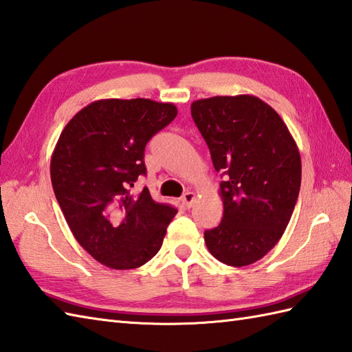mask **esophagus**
Wrapping results in <instances>:
<instances>
[{
  "label": "esophagus",
  "mask_w": 352,
  "mask_h": 352,
  "mask_svg": "<svg viewBox=\"0 0 352 352\" xmlns=\"http://www.w3.org/2000/svg\"><path fill=\"white\" fill-rule=\"evenodd\" d=\"M194 200H196V194H194L192 191H186L182 196V203L186 208H191Z\"/></svg>",
  "instance_id": "34e87169"
}]
</instances>
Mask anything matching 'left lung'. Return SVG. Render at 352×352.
<instances>
[{"label": "left lung", "mask_w": 352, "mask_h": 352, "mask_svg": "<svg viewBox=\"0 0 352 352\" xmlns=\"http://www.w3.org/2000/svg\"><path fill=\"white\" fill-rule=\"evenodd\" d=\"M191 116L226 181L223 220L205 232L217 261L247 267L283 236L301 185L298 146L282 117L254 95L194 100Z\"/></svg>", "instance_id": "left-lung-1"}]
</instances>
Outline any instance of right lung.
Masks as SVG:
<instances>
[{
	"mask_svg": "<svg viewBox=\"0 0 352 352\" xmlns=\"http://www.w3.org/2000/svg\"><path fill=\"white\" fill-rule=\"evenodd\" d=\"M177 116L171 102L99 99L61 131L51 156V182L70 232L93 259L111 270H134L160 252L175 208L147 188L144 147Z\"/></svg>",
	"mask_w": 352,
	"mask_h": 352,
	"instance_id": "right-lung-1",
	"label": "right lung"
}]
</instances>
